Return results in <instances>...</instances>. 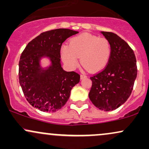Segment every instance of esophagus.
I'll list each match as a JSON object with an SVG mask.
<instances>
[{
	"instance_id": "esophagus-1",
	"label": "esophagus",
	"mask_w": 149,
	"mask_h": 149,
	"mask_svg": "<svg viewBox=\"0 0 149 149\" xmlns=\"http://www.w3.org/2000/svg\"><path fill=\"white\" fill-rule=\"evenodd\" d=\"M87 78V76H85V74H81V75H80V78H81V79H83V78Z\"/></svg>"
}]
</instances>
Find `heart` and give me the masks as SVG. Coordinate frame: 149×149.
Listing matches in <instances>:
<instances>
[{"label":"heart","instance_id":"1","mask_svg":"<svg viewBox=\"0 0 149 149\" xmlns=\"http://www.w3.org/2000/svg\"><path fill=\"white\" fill-rule=\"evenodd\" d=\"M111 54V46L105 38L82 33L72 38L69 45L61 47V57L64 64L74 69L80 62L91 72H97L107 66Z\"/></svg>","mask_w":149,"mask_h":149}]
</instances>
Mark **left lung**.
Wrapping results in <instances>:
<instances>
[{
	"instance_id": "8db88e82",
	"label": "left lung",
	"mask_w": 149,
	"mask_h": 149,
	"mask_svg": "<svg viewBox=\"0 0 149 149\" xmlns=\"http://www.w3.org/2000/svg\"><path fill=\"white\" fill-rule=\"evenodd\" d=\"M111 46V54L105 68L90 77L89 98L102 111L115 110L130 96L137 75L134 51L123 39L112 32L102 31Z\"/></svg>"
}]
</instances>
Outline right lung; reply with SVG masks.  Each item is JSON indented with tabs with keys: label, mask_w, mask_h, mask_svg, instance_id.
<instances>
[{
	"label": "right lung",
	"mask_w": 149,
	"mask_h": 149,
	"mask_svg": "<svg viewBox=\"0 0 149 149\" xmlns=\"http://www.w3.org/2000/svg\"><path fill=\"white\" fill-rule=\"evenodd\" d=\"M68 29L43 32L29 42L19 62V81L24 95L32 107L41 111L55 112L69 99L71 89L80 81L75 71H64L60 62L62 43L78 33ZM50 58L51 65L42 69L40 60Z\"/></svg>",
	"instance_id": "obj_1"
}]
</instances>
